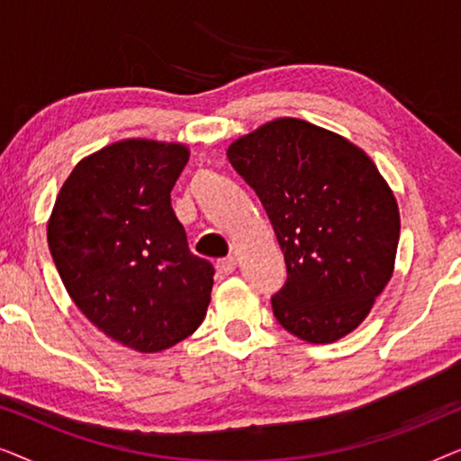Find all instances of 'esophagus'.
Masks as SVG:
<instances>
[{
    "label": "esophagus",
    "mask_w": 461,
    "mask_h": 461,
    "mask_svg": "<svg viewBox=\"0 0 461 461\" xmlns=\"http://www.w3.org/2000/svg\"><path fill=\"white\" fill-rule=\"evenodd\" d=\"M216 268H218V273H220V275H230L232 270L237 268V258H235V256L222 258V260H218Z\"/></svg>",
    "instance_id": "34e87169"
}]
</instances>
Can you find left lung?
Segmentation results:
<instances>
[{
	"instance_id": "8db88e82",
	"label": "left lung",
	"mask_w": 461,
	"mask_h": 461,
	"mask_svg": "<svg viewBox=\"0 0 461 461\" xmlns=\"http://www.w3.org/2000/svg\"><path fill=\"white\" fill-rule=\"evenodd\" d=\"M226 155L260 197L285 258L276 321L311 344L348 336L394 273L401 216L380 169L344 136L295 117L237 138Z\"/></svg>"
}]
</instances>
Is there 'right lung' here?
<instances>
[{"label": "right lung", "mask_w": 461, "mask_h": 461, "mask_svg": "<svg viewBox=\"0 0 461 461\" xmlns=\"http://www.w3.org/2000/svg\"><path fill=\"white\" fill-rule=\"evenodd\" d=\"M186 144L125 138L81 159L56 194L48 245L67 294L106 338L161 352L191 336L213 267L172 210Z\"/></svg>", "instance_id": "obj_1"}]
</instances>
